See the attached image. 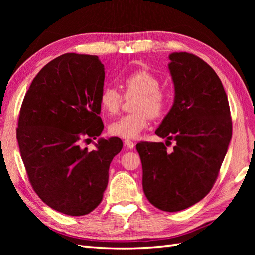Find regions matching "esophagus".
Instances as JSON below:
<instances>
[{
	"instance_id": "34e87169",
	"label": "esophagus",
	"mask_w": 255,
	"mask_h": 255,
	"mask_svg": "<svg viewBox=\"0 0 255 255\" xmlns=\"http://www.w3.org/2000/svg\"><path fill=\"white\" fill-rule=\"evenodd\" d=\"M124 144L127 149H133L134 148V143L131 141V140H125Z\"/></svg>"
}]
</instances>
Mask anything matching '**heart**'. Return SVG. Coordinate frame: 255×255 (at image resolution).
I'll return each mask as SVG.
<instances>
[{
	"label": "heart",
	"mask_w": 255,
	"mask_h": 255,
	"mask_svg": "<svg viewBox=\"0 0 255 255\" xmlns=\"http://www.w3.org/2000/svg\"><path fill=\"white\" fill-rule=\"evenodd\" d=\"M125 96H134L131 110L110 125V133L123 139H136L149 125L150 117L159 118L163 115L169 94L160 88L159 78L147 70H137L129 73L123 80ZM124 96L114 86H105L100 94V106L102 111L114 115L121 108Z\"/></svg>",
	"instance_id": "heart-1"
}]
</instances>
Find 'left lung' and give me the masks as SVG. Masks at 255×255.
<instances>
[{"mask_svg": "<svg viewBox=\"0 0 255 255\" xmlns=\"http://www.w3.org/2000/svg\"><path fill=\"white\" fill-rule=\"evenodd\" d=\"M175 99L155 134L174 139L136 145L142 163L145 197L163 211L198 203L217 180L232 136L230 107L219 77L203 59L188 52L170 55Z\"/></svg>", "mask_w": 255, "mask_h": 255, "instance_id": "obj_1", "label": "left lung"}]
</instances>
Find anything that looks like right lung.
Listing matches in <instances>:
<instances>
[{
	"label": "right lung",
	"instance_id": "obj_1",
	"mask_svg": "<svg viewBox=\"0 0 255 255\" xmlns=\"http://www.w3.org/2000/svg\"><path fill=\"white\" fill-rule=\"evenodd\" d=\"M104 79L97 56L64 53L38 72L21 103L16 138L27 176L42 202L64 215H88L100 205L123 148L119 138L100 139L93 151L80 147L104 128Z\"/></svg>",
	"mask_w": 255,
	"mask_h": 255
}]
</instances>
